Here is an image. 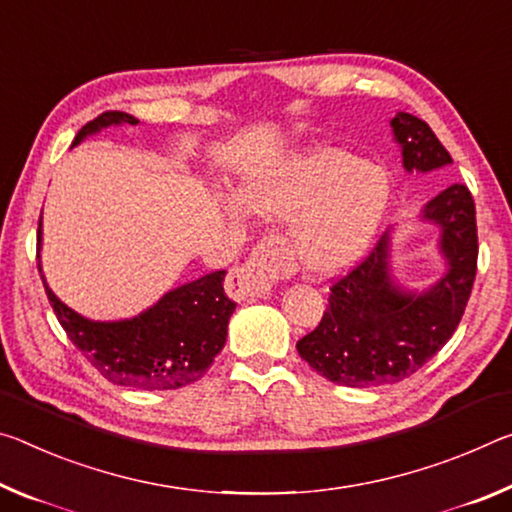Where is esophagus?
<instances>
[{
	"instance_id": "1",
	"label": "esophagus",
	"mask_w": 512,
	"mask_h": 512,
	"mask_svg": "<svg viewBox=\"0 0 512 512\" xmlns=\"http://www.w3.org/2000/svg\"><path fill=\"white\" fill-rule=\"evenodd\" d=\"M281 272L279 249L274 242H261L247 263L233 267L226 276V295L236 301H249L267 295L276 274Z\"/></svg>"
}]
</instances>
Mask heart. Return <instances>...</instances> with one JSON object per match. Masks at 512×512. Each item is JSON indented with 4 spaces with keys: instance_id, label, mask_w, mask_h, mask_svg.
Listing matches in <instances>:
<instances>
[{
    "instance_id": "b5f03b06",
    "label": "heart",
    "mask_w": 512,
    "mask_h": 512,
    "mask_svg": "<svg viewBox=\"0 0 512 512\" xmlns=\"http://www.w3.org/2000/svg\"><path fill=\"white\" fill-rule=\"evenodd\" d=\"M388 197V181L376 167L354 154L320 147L254 167L242 179L238 199H226L224 208L233 217L247 208L286 220V254L306 274L331 276L365 254Z\"/></svg>"
}]
</instances>
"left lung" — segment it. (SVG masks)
<instances>
[{
    "mask_svg": "<svg viewBox=\"0 0 512 512\" xmlns=\"http://www.w3.org/2000/svg\"><path fill=\"white\" fill-rule=\"evenodd\" d=\"M406 172H431L454 161L429 124L410 113L392 117ZM422 220L440 226L447 272L424 292L401 288L390 272V233L331 286L329 306L315 331L297 342L317 374L347 388L408 379L454 335L472 295L479 236L474 199L454 183L424 206Z\"/></svg>",
    "mask_w": 512,
    "mask_h": 512,
    "instance_id": "8db88e82",
    "label": "left lung"
}]
</instances>
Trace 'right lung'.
I'll return each mask as SVG.
<instances>
[{"instance_id": "1", "label": "right lung", "mask_w": 512, "mask_h": 512, "mask_svg": "<svg viewBox=\"0 0 512 512\" xmlns=\"http://www.w3.org/2000/svg\"><path fill=\"white\" fill-rule=\"evenodd\" d=\"M113 124H138L122 111H106L83 127L72 147ZM43 222H38V249ZM38 272L43 267L38 263ZM224 270L183 283L131 320L92 322L74 313L43 286L58 322L88 363L115 385L133 390H177L199 381L226 342V326L236 301L224 292Z\"/></svg>"}]
</instances>
